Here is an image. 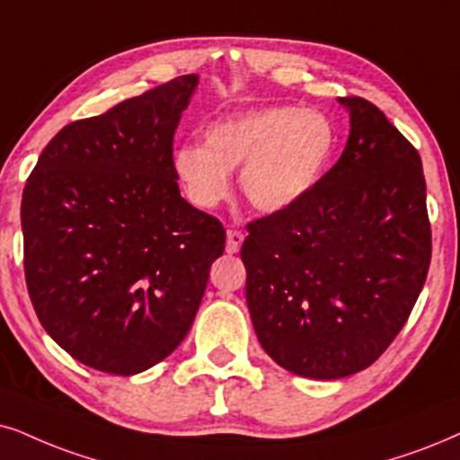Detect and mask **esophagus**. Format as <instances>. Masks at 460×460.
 Returning <instances> with one entry per match:
<instances>
[{"instance_id": "1", "label": "esophagus", "mask_w": 460, "mask_h": 460, "mask_svg": "<svg viewBox=\"0 0 460 460\" xmlns=\"http://www.w3.org/2000/svg\"><path fill=\"white\" fill-rule=\"evenodd\" d=\"M242 242H243L242 231H226V252L229 254L240 252Z\"/></svg>"}]
</instances>
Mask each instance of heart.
I'll return each instance as SVG.
<instances>
[{"label":"heart","instance_id":"obj_1","mask_svg":"<svg viewBox=\"0 0 460 460\" xmlns=\"http://www.w3.org/2000/svg\"><path fill=\"white\" fill-rule=\"evenodd\" d=\"M203 139L172 153V170L187 199L212 210L231 193V170L242 167L248 201L276 214L316 189L333 159L337 133L321 110L271 106L220 119Z\"/></svg>","mask_w":460,"mask_h":460}]
</instances>
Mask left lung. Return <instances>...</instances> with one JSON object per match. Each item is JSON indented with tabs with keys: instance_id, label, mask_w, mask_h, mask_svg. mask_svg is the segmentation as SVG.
Listing matches in <instances>:
<instances>
[{
	"instance_id": "left-lung-1",
	"label": "left lung",
	"mask_w": 460,
	"mask_h": 460,
	"mask_svg": "<svg viewBox=\"0 0 460 460\" xmlns=\"http://www.w3.org/2000/svg\"><path fill=\"white\" fill-rule=\"evenodd\" d=\"M337 102L350 114L340 161L293 208L250 223L242 246L261 346L312 380L369 367L403 329L431 263L420 155L374 103Z\"/></svg>"
}]
</instances>
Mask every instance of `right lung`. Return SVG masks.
<instances>
[{
  "label": "right lung",
  "instance_id": "add662e5",
  "mask_svg": "<svg viewBox=\"0 0 460 460\" xmlns=\"http://www.w3.org/2000/svg\"><path fill=\"white\" fill-rule=\"evenodd\" d=\"M197 83L180 75L63 127L22 190L33 310L86 367L133 376L170 357L225 250L223 225L180 197L172 170Z\"/></svg>",
  "mask_w": 460,
  "mask_h": 460
}]
</instances>
